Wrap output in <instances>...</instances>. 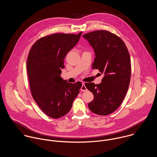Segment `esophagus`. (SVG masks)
<instances>
[{
    "instance_id": "obj_1",
    "label": "esophagus",
    "mask_w": 157,
    "mask_h": 157,
    "mask_svg": "<svg viewBox=\"0 0 157 157\" xmlns=\"http://www.w3.org/2000/svg\"><path fill=\"white\" fill-rule=\"evenodd\" d=\"M81 90L82 91H87V87H86V86H85L84 84H82V86H81Z\"/></svg>"
}]
</instances>
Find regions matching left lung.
I'll return each mask as SVG.
<instances>
[{
  "label": "left lung",
  "instance_id": "left-lung-1",
  "mask_svg": "<svg viewBox=\"0 0 157 157\" xmlns=\"http://www.w3.org/2000/svg\"><path fill=\"white\" fill-rule=\"evenodd\" d=\"M83 37L94 51L93 69L105 75L99 84H85L94 95L88 108L96 114L108 115L119 107L128 90L131 71L129 53L122 39L108 31L90 32Z\"/></svg>",
  "mask_w": 157,
  "mask_h": 157
}]
</instances>
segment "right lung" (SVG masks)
I'll return each mask as SVG.
<instances>
[{
    "label": "right lung",
    "mask_w": 157,
    "mask_h": 157,
    "mask_svg": "<svg viewBox=\"0 0 157 157\" xmlns=\"http://www.w3.org/2000/svg\"><path fill=\"white\" fill-rule=\"evenodd\" d=\"M82 33L43 36L33 45L28 54L27 73L31 94L43 113L53 119L69 112L82 86L81 82L71 84L60 76L65 56Z\"/></svg>",
    "instance_id": "1"
}]
</instances>
